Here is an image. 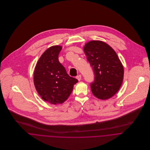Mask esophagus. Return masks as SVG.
<instances>
[{"label":"esophagus","instance_id":"1","mask_svg":"<svg viewBox=\"0 0 150 150\" xmlns=\"http://www.w3.org/2000/svg\"><path fill=\"white\" fill-rule=\"evenodd\" d=\"M76 78H77V79L79 81H80L81 79V76L80 74H79V75H78V76L76 77Z\"/></svg>","mask_w":150,"mask_h":150}]
</instances>
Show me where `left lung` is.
Wrapping results in <instances>:
<instances>
[{"label": "left lung", "instance_id": "obj_1", "mask_svg": "<svg viewBox=\"0 0 150 150\" xmlns=\"http://www.w3.org/2000/svg\"><path fill=\"white\" fill-rule=\"evenodd\" d=\"M83 50L94 71L95 80L91 84L92 93L102 100L112 98L122 85L124 72L116 52L101 41H89Z\"/></svg>", "mask_w": 150, "mask_h": 150}]
</instances>
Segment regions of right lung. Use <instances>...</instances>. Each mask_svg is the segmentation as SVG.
I'll use <instances>...</instances> for the list:
<instances>
[{
  "label": "right lung",
  "mask_w": 150,
  "mask_h": 150,
  "mask_svg": "<svg viewBox=\"0 0 150 150\" xmlns=\"http://www.w3.org/2000/svg\"><path fill=\"white\" fill-rule=\"evenodd\" d=\"M62 47L52 46L41 56L34 73L35 88L43 100L51 104H62L72 92L78 80L70 77L59 62L58 55Z\"/></svg>",
  "instance_id": "right-lung-1"
}]
</instances>
